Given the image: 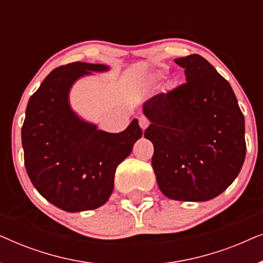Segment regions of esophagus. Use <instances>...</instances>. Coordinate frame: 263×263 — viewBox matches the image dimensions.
Here are the masks:
<instances>
[{"mask_svg": "<svg viewBox=\"0 0 263 263\" xmlns=\"http://www.w3.org/2000/svg\"><path fill=\"white\" fill-rule=\"evenodd\" d=\"M139 124H140V127H141L142 130H145V129L149 125L148 118L145 117V116H140V118H139Z\"/></svg>", "mask_w": 263, "mask_h": 263, "instance_id": "obj_1", "label": "esophagus"}]
</instances>
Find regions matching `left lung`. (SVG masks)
Returning <instances> with one entry per match:
<instances>
[{
    "mask_svg": "<svg viewBox=\"0 0 263 263\" xmlns=\"http://www.w3.org/2000/svg\"><path fill=\"white\" fill-rule=\"evenodd\" d=\"M185 84L143 104L152 166L168 199L207 201L238 176L246 159L244 116L231 86L202 56L176 59Z\"/></svg>",
    "mask_w": 263,
    "mask_h": 263,
    "instance_id": "obj_1",
    "label": "left lung"
}]
</instances>
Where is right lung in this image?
Returning <instances> with one entry per match:
<instances>
[{
	"mask_svg": "<svg viewBox=\"0 0 263 263\" xmlns=\"http://www.w3.org/2000/svg\"><path fill=\"white\" fill-rule=\"evenodd\" d=\"M104 64L73 62L53 69L28 100L21 140L32 184L53 206L82 212L103 206L115 172L142 136L138 120L112 134L81 120L69 105V89Z\"/></svg>",
	"mask_w": 263,
	"mask_h": 263,
	"instance_id": "1",
	"label": "right lung"
}]
</instances>
